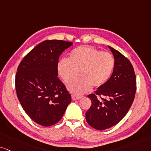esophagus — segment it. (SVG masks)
Wrapping results in <instances>:
<instances>
[{
  "label": "esophagus",
  "instance_id": "34e87169",
  "mask_svg": "<svg viewBox=\"0 0 151 151\" xmlns=\"http://www.w3.org/2000/svg\"><path fill=\"white\" fill-rule=\"evenodd\" d=\"M71 97H72V99L73 100H78V99H81L83 97V96H79V95H76V94H72L71 95Z\"/></svg>",
  "mask_w": 151,
  "mask_h": 151
}]
</instances>
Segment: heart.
I'll list each match as a JSON object with an SVG mask.
<instances>
[{
  "label": "heart",
  "mask_w": 151,
  "mask_h": 151,
  "mask_svg": "<svg viewBox=\"0 0 151 151\" xmlns=\"http://www.w3.org/2000/svg\"><path fill=\"white\" fill-rule=\"evenodd\" d=\"M115 59L111 53L101 52L91 46H81L61 59L57 64L59 76L67 84L72 83L81 73V77L68 87L71 92L83 94L94 87L103 86L111 77Z\"/></svg>",
  "instance_id": "heart-1"
}]
</instances>
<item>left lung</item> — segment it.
<instances>
[{"mask_svg":"<svg viewBox=\"0 0 151 151\" xmlns=\"http://www.w3.org/2000/svg\"><path fill=\"white\" fill-rule=\"evenodd\" d=\"M109 47L115 58L113 74L103 86L99 87L95 94H89L92 106L85 113L87 123L97 130L112 127L125 116L137 90L136 76L131 62L118 50Z\"/></svg>","mask_w":151,"mask_h":151,"instance_id":"1","label":"left lung"}]
</instances>
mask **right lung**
I'll use <instances>...</instances> for the list:
<instances>
[{"label":"right lung","mask_w":151,"mask_h":151,"mask_svg":"<svg viewBox=\"0 0 151 151\" xmlns=\"http://www.w3.org/2000/svg\"><path fill=\"white\" fill-rule=\"evenodd\" d=\"M71 42L45 40L22 59L15 76L18 99L26 113L37 124L49 127L59 122L71 96L58 78L57 64Z\"/></svg>","instance_id":"right-lung-1"}]
</instances>
